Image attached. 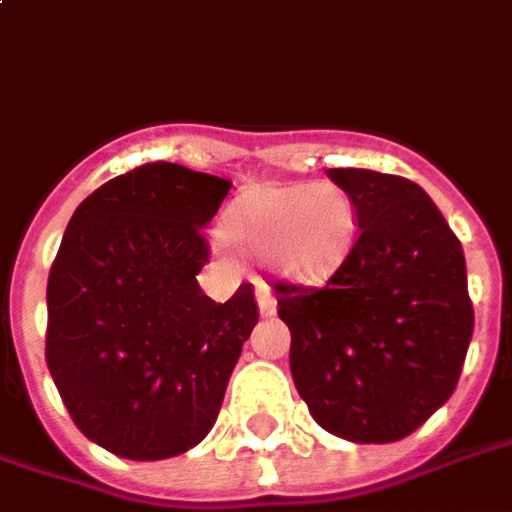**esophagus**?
<instances>
[{
	"label": "esophagus",
	"mask_w": 512,
	"mask_h": 512,
	"mask_svg": "<svg viewBox=\"0 0 512 512\" xmlns=\"http://www.w3.org/2000/svg\"><path fill=\"white\" fill-rule=\"evenodd\" d=\"M255 295H257V306H260V314H263V317H271V314L276 312L274 290L260 282V285H257V290H255Z\"/></svg>",
	"instance_id": "obj_1"
}]
</instances>
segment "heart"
Wrapping results in <instances>:
<instances>
[{
  "instance_id": "b5f03b06",
  "label": "heart",
  "mask_w": 512,
  "mask_h": 512,
  "mask_svg": "<svg viewBox=\"0 0 512 512\" xmlns=\"http://www.w3.org/2000/svg\"><path fill=\"white\" fill-rule=\"evenodd\" d=\"M358 233V208L333 184L255 189L227 214V238L249 255H268L285 279H317L339 266Z\"/></svg>"
}]
</instances>
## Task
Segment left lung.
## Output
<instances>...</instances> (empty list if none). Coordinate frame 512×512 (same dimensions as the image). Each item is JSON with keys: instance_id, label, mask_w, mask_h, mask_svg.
Here are the masks:
<instances>
[{"instance_id": "8db88e82", "label": "left lung", "mask_w": 512, "mask_h": 512, "mask_svg": "<svg viewBox=\"0 0 512 512\" xmlns=\"http://www.w3.org/2000/svg\"><path fill=\"white\" fill-rule=\"evenodd\" d=\"M358 238L323 287L276 282L290 372L312 418L350 442H396L450 399L475 312L456 233L410 179L328 170Z\"/></svg>"}]
</instances>
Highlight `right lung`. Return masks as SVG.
Returning <instances> with one entry per match:
<instances>
[{
    "mask_svg": "<svg viewBox=\"0 0 512 512\" xmlns=\"http://www.w3.org/2000/svg\"><path fill=\"white\" fill-rule=\"evenodd\" d=\"M230 181L146 162L75 208L48 274L45 363L70 418L121 458L179 456L206 437L257 323L252 285L200 290L203 227Z\"/></svg>",
    "mask_w": 512,
    "mask_h": 512,
    "instance_id": "1",
    "label": "right lung"
}]
</instances>
